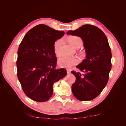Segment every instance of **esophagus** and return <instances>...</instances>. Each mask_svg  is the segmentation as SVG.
<instances>
[{"label": "esophagus", "mask_w": 126, "mask_h": 126, "mask_svg": "<svg viewBox=\"0 0 126 126\" xmlns=\"http://www.w3.org/2000/svg\"><path fill=\"white\" fill-rule=\"evenodd\" d=\"M67 74H70L71 71H70V70L67 69Z\"/></svg>", "instance_id": "esophagus-1"}]
</instances>
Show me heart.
<instances>
[{"instance_id": "1", "label": "heart", "mask_w": 126, "mask_h": 126, "mask_svg": "<svg viewBox=\"0 0 126 126\" xmlns=\"http://www.w3.org/2000/svg\"><path fill=\"white\" fill-rule=\"evenodd\" d=\"M68 40L72 46L76 48L78 46H81L82 41L81 38L76 36H70L68 37ZM62 39L57 40L54 44V51L57 56L60 55V47L62 44ZM79 63V59L76 57H69L63 56L58 60V64L60 67L69 68Z\"/></svg>"}]
</instances>
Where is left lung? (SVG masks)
<instances>
[{
	"label": "left lung",
	"mask_w": 126,
	"mask_h": 126,
	"mask_svg": "<svg viewBox=\"0 0 126 126\" xmlns=\"http://www.w3.org/2000/svg\"><path fill=\"white\" fill-rule=\"evenodd\" d=\"M67 34L80 37L86 52V59L76 66L85 74L71 71L76 77L72 93L79 100H93L105 88L111 69V51L107 38L101 29L90 25H83Z\"/></svg>",
	"instance_id": "left-lung-1"
}]
</instances>
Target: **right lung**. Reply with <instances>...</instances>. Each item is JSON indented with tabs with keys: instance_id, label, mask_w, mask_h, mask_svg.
Returning a JSON list of instances; mask_svg holds the SVG:
<instances>
[{
	"instance_id": "obj_1",
	"label": "right lung",
	"mask_w": 126,
	"mask_h": 126,
	"mask_svg": "<svg viewBox=\"0 0 126 126\" xmlns=\"http://www.w3.org/2000/svg\"><path fill=\"white\" fill-rule=\"evenodd\" d=\"M41 24L28 31L18 50L17 77L25 94L37 102L48 100L53 94V85L67 75L66 70L56 69L54 44L64 35Z\"/></svg>"
}]
</instances>
